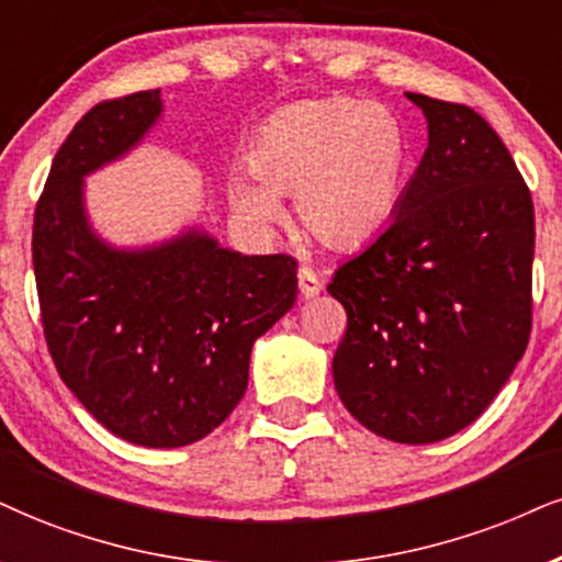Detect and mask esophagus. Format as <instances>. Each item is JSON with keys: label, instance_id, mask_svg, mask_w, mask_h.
<instances>
[{"label": "esophagus", "instance_id": "esophagus-1", "mask_svg": "<svg viewBox=\"0 0 562 562\" xmlns=\"http://www.w3.org/2000/svg\"><path fill=\"white\" fill-rule=\"evenodd\" d=\"M296 283H300V294L304 296V300H313V296L321 294V289H323V281L317 279L315 270L307 266H302L300 270H296Z\"/></svg>", "mask_w": 562, "mask_h": 562}]
</instances>
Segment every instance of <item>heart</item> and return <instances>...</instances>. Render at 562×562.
<instances>
[{
    "instance_id": "heart-1",
    "label": "heart",
    "mask_w": 562,
    "mask_h": 562,
    "mask_svg": "<svg viewBox=\"0 0 562 562\" xmlns=\"http://www.w3.org/2000/svg\"><path fill=\"white\" fill-rule=\"evenodd\" d=\"M406 169L398 116L380 103L334 95L268 116L249 140L247 169L228 175L226 195L260 232L281 224L279 198L294 195L310 237L330 249H357L393 218Z\"/></svg>"
}]
</instances>
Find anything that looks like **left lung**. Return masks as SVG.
<instances>
[{
	"label": "left lung",
	"mask_w": 562,
	"mask_h": 562,
	"mask_svg": "<svg viewBox=\"0 0 562 562\" xmlns=\"http://www.w3.org/2000/svg\"><path fill=\"white\" fill-rule=\"evenodd\" d=\"M427 150L387 224L328 283L346 310L344 406L385 440L438 442L480 417L531 334L535 205L501 137L463 103L406 93Z\"/></svg>",
	"instance_id": "left-lung-1"
}]
</instances>
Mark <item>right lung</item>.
<instances>
[{
    "instance_id": "right-lung-1",
    "label": "right lung",
    "mask_w": 562,
    "mask_h": 562,
    "mask_svg": "<svg viewBox=\"0 0 562 562\" xmlns=\"http://www.w3.org/2000/svg\"><path fill=\"white\" fill-rule=\"evenodd\" d=\"M161 90L101 101L61 143L33 218V270L48 355L116 438L190 446L245 396L249 351L296 300V260L241 255L182 232L116 249L90 228L82 179L143 140Z\"/></svg>"
}]
</instances>
